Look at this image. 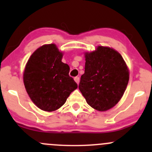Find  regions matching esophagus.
<instances>
[{
  "mask_svg": "<svg viewBox=\"0 0 152 152\" xmlns=\"http://www.w3.org/2000/svg\"><path fill=\"white\" fill-rule=\"evenodd\" d=\"M74 80H75V82H76V83H77L78 85H79V81H80V79H79V77H78V76H76V77L74 78Z\"/></svg>",
  "mask_w": 152,
  "mask_h": 152,
  "instance_id": "34e87169",
  "label": "esophagus"
}]
</instances>
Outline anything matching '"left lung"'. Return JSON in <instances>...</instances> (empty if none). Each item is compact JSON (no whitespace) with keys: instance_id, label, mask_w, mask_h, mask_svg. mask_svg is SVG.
I'll return each mask as SVG.
<instances>
[{"instance_id":"obj_1","label":"left lung","mask_w":152,"mask_h":152,"mask_svg":"<svg viewBox=\"0 0 152 152\" xmlns=\"http://www.w3.org/2000/svg\"><path fill=\"white\" fill-rule=\"evenodd\" d=\"M85 73L79 88L90 107L106 111L120 101L129 75L121 55L107 47L85 53Z\"/></svg>"}]
</instances>
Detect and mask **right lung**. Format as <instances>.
Returning <instances> with one entry per match:
<instances>
[{
    "label": "right lung",
    "instance_id": "add662e5",
    "mask_svg": "<svg viewBox=\"0 0 152 152\" xmlns=\"http://www.w3.org/2000/svg\"><path fill=\"white\" fill-rule=\"evenodd\" d=\"M62 58V52L56 45H44L34 52L26 66V90L32 102L45 111L60 108L78 87Z\"/></svg>",
    "mask_w": 152,
    "mask_h": 152
}]
</instances>
